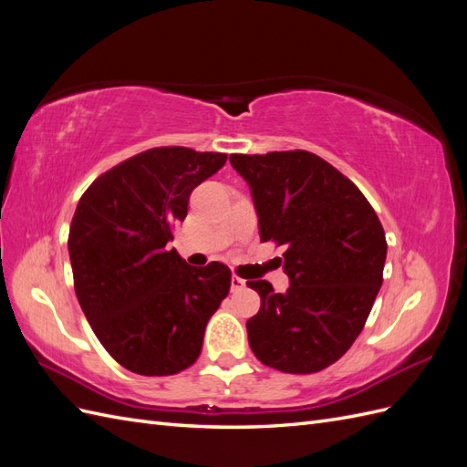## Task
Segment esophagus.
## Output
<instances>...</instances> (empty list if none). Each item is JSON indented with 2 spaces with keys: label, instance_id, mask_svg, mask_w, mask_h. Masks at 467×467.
<instances>
[{
  "label": "esophagus",
  "instance_id": "1",
  "mask_svg": "<svg viewBox=\"0 0 467 467\" xmlns=\"http://www.w3.org/2000/svg\"><path fill=\"white\" fill-rule=\"evenodd\" d=\"M245 288V280L239 276H232V292H242Z\"/></svg>",
  "mask_w": 467,
  "mask_h": 467
}]
</instances>
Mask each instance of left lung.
Here are the masks:
<instances>
[{
    "mask_svg": "<svg viewBox=\"0 0 467 467\" xmlns=\"http://www.w3.org/2000/svg\"><path fill=\"white\" fill-rule=\"evenodd\" d=\"M251 189L261 242L286 245L290 286L247 280L261 309L247 321L249 347L275 370L314 374L357 341L381 286L386 234L374 208L341 171L306 150L232 153Z\"/></svg>",
    "mask_w": 467,
    "mask_h": 467,
    "instance_id": "8db88e82",
    "label": "left lung"
}]
</instances>
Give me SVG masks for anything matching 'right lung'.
I'll return each instance as SVG.
<instances>
[{
    "label": "right lung",
    "instance_id": "add662e5",
    "mask_svg": "<svg viewBox=\"0 0 467 467\" xmlns=\"http://www.w3.org/2000/svg\"><path fill=\"white\" fill-rule=\"evenodd\" d=\"M225 160L218 151L151 148L97 177L78 202L67 237L76 296L126 370L171 376L201 355L232 271L218 261L191 266L167 244L194 187Z\"/></svg>",
    "mask_w": 467,
    "mask_h": 467
}]
</instances>
